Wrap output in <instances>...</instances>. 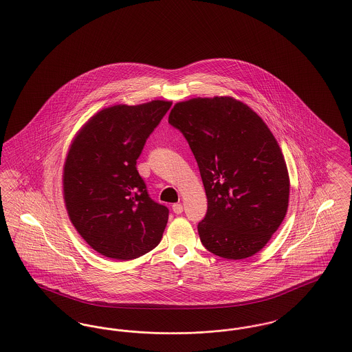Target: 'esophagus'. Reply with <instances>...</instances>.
<instances>
[{"label": "esophagus", "instance_id": "obj_1", "mask_svg": "<svg viewBox=\"0 0 352 352\" xmlns=\"http://www.w3.org/2000/svg\"><path fill=\"white\" fill-rule=\"evenodd\" d=\"M173 211H174V214H182L184 206L181 203H175V204H173Z\"/></svg>", "mask_w": 352, "mask_h": 352}]
</instances>
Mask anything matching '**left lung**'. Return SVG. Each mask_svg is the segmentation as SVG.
<instances>
[{
  "mask_svg": "<svg viewBox=\"0 0 352 352\" xmlns=\"http://www.w3.org/2000/svg\"><path fill=\"white\" fill-rule=\"evenodd\" d=\"M168 124L184 134L201 171L206 250L241 260L264 248L289 203L286 164L265 122L232 98H198L175 104Z\"/></svg>",
  "mask_w": 352,
  "mask_h": 352,
  "instance_id": "1",
  "label": "left lung"
}]
</instances>
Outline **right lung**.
Masks as SVG:
<instances>
[{
    "label": "right lung",
    "instance_id": "obj_1",
    "mask_svg": "<svg viewBox=\"0 0 352 352\" xmlns=\"http://www.w3.org/2000/svg\"><path fill=\"white\" fill-rule=\"evenodd\" d=\"M170 107L154 100L105 108L71 145L63 174L68 215L102 256L137 258L162 239L168 208L151 199L135 164Z\"/></svg>",
    "mask_w": 352,
    "mask_h": 352
}]
</instances>
